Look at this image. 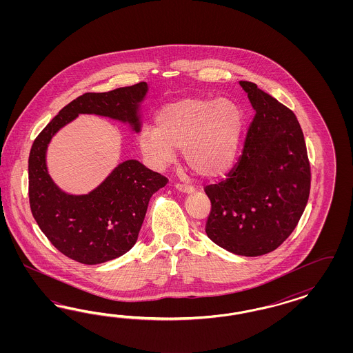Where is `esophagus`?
I'll list each match as a JSON object with an SVG mask.
<instances>
[{"mask_svg":"<svg viewBox=\"0 0 353 353\" xmlns=\"http://www.w3.org/2000/svg\"><path fill=\"white\" fill-rule=\"evenodd\" d=\"M174 188L179 190V192H185V194H189V192H194V188L189 186V185H182V183H176Z\"/></svg>","mask_w":353,"mask_h":353,"instance_id":"esophagus-1","label":"esophagus"}]
</instances>
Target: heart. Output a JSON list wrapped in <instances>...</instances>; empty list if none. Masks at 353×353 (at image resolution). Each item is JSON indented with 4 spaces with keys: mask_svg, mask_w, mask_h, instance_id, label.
<instances>
[{
    "mask_svg": "<svg viewBox=\"0 0 353 353\" xmlns=\"http://www.w3.org/2000/svg\"><path fill=\"white\" fill-rule=\"evenodd\" d=\"M242 129L243 117L233 101L189 98L163 107L157 128L141 130L139 145L158 167L170 165L182 149L183 161L196 176L214 179L233 167Z\"/></svg>",
    "mask_w": 353,
    "mask_h": 353,
    "instance_id": "heart-1",
    "label": "heart"
}]
</instances>
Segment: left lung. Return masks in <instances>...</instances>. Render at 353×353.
<instances>
[{"instance_id":"1","label":"left lung","mask_w":353,"mask_h":353,"mask_svg":"<svg viewBox=\"0 0 353 353\" xmlns=\"http://www.w3.org/2000/svg\"><path fill=\"white\" fill-rule=\"evenodd\" d=\"M256 111L242 155L224 181L208 185L205 233L216 245L245 256L281 246L308 202L310 164L295 114L251 81H239Z\"/></svg>"}]
</instances>
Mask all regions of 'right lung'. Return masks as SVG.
<instances>
[{"mask_svg":"<svg viewBox=\"0 0 353 353\" xmlns=\"http://www.w3.org/2000/svg\"><path fill=\"white\" fill-rule=\"evenodd\" d=\"M148 84L139 83L105 93H85L64 106L34 139L28 158V198L43 234L75 261L88 265L121 256L134 246L151 195L168 179L137 161L119 164L96 190L67 195L49 177L45 151L54 133L79 114L129 121L139 130L137 107Z\"/></svg>","mask_w":353,"mask_h":353,"instance_id":"obj_1","label":"right lung"}]
</instances>
